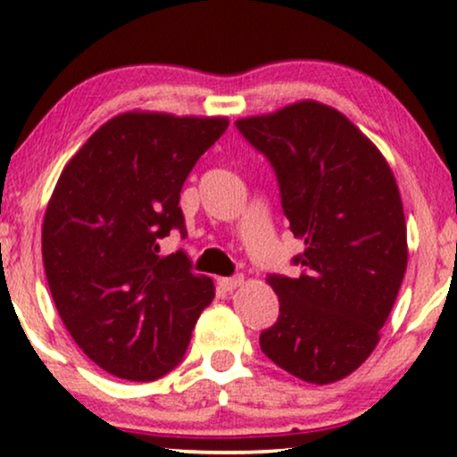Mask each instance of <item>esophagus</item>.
Masks as SVG:
<instances>
[{
  "label": "esophagus",
  "instance_id": "esophagus-1",
  "mask_svg": "<svg viewBox=\"0 0 457 457\" xmlns=\"http://www.w3.org/2000/svg\"><path fill=\"white\" fill-rule=\"evenodd\" d=\"M243 283V277H230V278H218V287L224 291H233Z\"/></svg>",
  "mask_w": 457,
  "mask_h": 457
}]
</instances>
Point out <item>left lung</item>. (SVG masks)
I'll return each instance as SVG.
<instances>
[{
	"label": "left lung",
	"instance_id": "left-lung-1",
	"mask_svg": "<svg viewBox=\"0 0 457 457\" xmlns=\"http://www.w3.org/2000/svg\"><path fill=\"white\" fill-rule=\"evenodd\" d=\"M237 129L270 160L291 233L305 245L293 260L297 278H266L280 314L260 347L305 383H337L374 352L408 268L397 180L347 116L314 99L239 118Z\"/></svg>",
	"mask_w": 457,
	"mask_h": 457
}]
</instances>
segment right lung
Wrapping results in <instances>:
<instances>
[{
    "instance_id": "1",
    "label": "right lung",
    "mask_w": 457,
    "mask_h": 457,
    "mask_svg": "<svg viewBox=\"0 0 457 457\" xmlns=\"http://www.w3.org/2000/svg\"><path fill=\"white\" fill-rule=\"evenodd\" d=\"M224 116L124 112L68 160L41 230L43 266L64 327L87 358L127 380H155L183 360L214 280L183 252L158 255L179 228L180 189Z\"/></svg>"
}]
</instances>
